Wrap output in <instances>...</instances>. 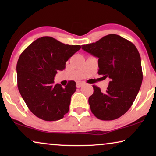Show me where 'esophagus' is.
Here are the masks:
<instances>
[{
  "instance_id": "34e87169",
  "label": "esophagus",
  "mask_w": 156,
  "mask_h": 156,
  "mask_svg": "<svg viewBox=\"0 0 156 156\" xmlns=\"http://www.w3.org/2000/svg\"><path fill=\"white\" fill-rule=\"evenodd\" d=\"M83 84H83V82H78L77 83H76V87H77V88H80V87H82Z\"/></svg>"
}]
</instances>
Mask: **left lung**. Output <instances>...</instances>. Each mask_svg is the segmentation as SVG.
<instances>
[{
    "label": "left lung",
    "instance_id": "obj_1",
    "mask_svg": "<svg viewBox=\"0 0 156 156\" xmlns=\"http://www.w3.org/2000/svg\"><path fill=\"white\" fill-rule=\"evenodd\" d=\"M82 48L99 58L98 74L111 79L104 93L93 85L94 93L89 98L91 112L100 120L119 118L131 108L142 84L141 62L137 48L116 34L84 44Z\"/></svg>",
    "mask_w": 156,
    "mask_h": 156
}]
</instances>
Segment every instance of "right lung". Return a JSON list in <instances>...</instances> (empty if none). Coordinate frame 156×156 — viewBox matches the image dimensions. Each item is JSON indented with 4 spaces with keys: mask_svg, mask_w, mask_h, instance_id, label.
I'll return each mask as SVG.
<instances>
[{
    "mask_svg": "<svg viewBox=\"0 0 156 156\" xmlns=\"http://www.w3.org/2000/svg\"><path fill=\"white\" fill-rule=\"evenodd\" d=\"M80 45L62 43L52 37H40L21 53L17 63L18 90L30 111L47 121L62 119L69 112L76 82L69 81L65 88L54 84L57 70L80 50Z\"/></svg>",
    "mask_w": 156,
    "mask_h": 156,
    "instance_id": "1",
    "label": "right lung"
}]
</instances>
